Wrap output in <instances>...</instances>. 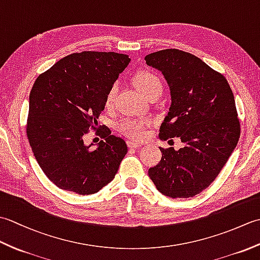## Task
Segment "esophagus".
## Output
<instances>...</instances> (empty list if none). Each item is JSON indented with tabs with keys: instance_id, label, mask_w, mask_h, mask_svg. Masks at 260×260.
<instances>
[{
	"instance_id": "obj_1",
	"label": "esophagus",
	"mask_w": 260,
	"mask_h": 260,
	"mask_svg": "<svg viewBox=\"0 0 260 260\" xmlns=\"http://www.w3.org/2000/svg\"><path fill=\"white\" fill-rule=\"evenodd\" d=\"M127 145H128L129 148H139V147L142 146L141 143L133 142V141H128V142H127Z\"/></svg>"
}]
</instances>
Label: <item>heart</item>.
Masks as SVG:
<instances>
[{
	"mask_svg": "<svg viewBox=\"0 0 260 260\" xmlns=\"http://www.w3.org/2000/svg\"><path fill=\"white\" fill-rule=\"evenodd\" d=\"M135 85L143 95L146 98L152 96L153 93L162 92V81L156 75L150 71H141L135 76ZM118 91V84L115 82L107 91L106 98H105V105L106 107L113 106L116 95ZM151 121L148 119H134V118H124L117 124V129L121 134L131 137L134 140H141L145 135V128L150 125Z\"/></svg>",
	"mask_w": 260,
	"mask_h": 260,
	"instance_id": "1",
	"label": "heart"
}]
</instances>
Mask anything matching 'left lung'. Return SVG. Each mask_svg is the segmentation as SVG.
<instances>
[{"label": "left lung", "instance_id": "obj_1", "mask_svg": "<svg viewBox=\"0 0 260 260\" xmlns=\"http://www.w3.org/2000/svg\"><path fill=\"white\" fill-rule=\"evenodd\" d=\"M145 61L170 87L171 106L159 139L184 143L178 151L159 147L162 158L148 175L162 194L192 198L212 183L239 141L233 90L223 75L189 52L165 49L147 54Z\"/></svg>", "mask_w": 260, "mask_h": 260}]
</instances>
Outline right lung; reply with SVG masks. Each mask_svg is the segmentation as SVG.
Here are the masks:
<instances>
[{
	"label": "right lung",
	"mask_w": 260,
	"mask_h": 260,
	"mask_svg": "<svg viewBox=\"0 0 260 260\" xmlns=\"http://www.w3.org/2000/svg\"><path fill=\"white\" fill-rule=\"evenodd\" d=\"M129 61L123 53L82 51L60 59L37 78L26 136L43 173L60 189L93 194L117 173L125 141L103 126L97 132L104 141L91 150L84 136L97 129L107 91Z\"/></svg>",
	"instance_id": "right-lung-1"
}]
</instances>
